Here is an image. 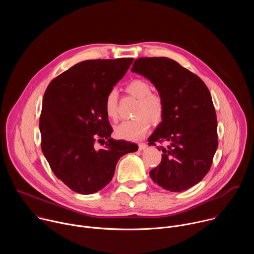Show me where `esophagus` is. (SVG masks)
<instances>
[{
  "mask_svg": "<svg viewBox=\"0 0 254 254\" xmlns=\"http://www.w3.org/2000/svg\"><path fill=\"white\" fill-rule=\"evenodd\" d=\"M146 148H147V143H144V142H139L138 143V150L139 151H143Z\"/></svg>",
  "mask_w": 254,
  "mask_h": 254,
  "instance_id": "34e87169",
  "label": "esophagus"
}]
</instances>
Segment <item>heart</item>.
<instances>
[{"mask_svg":"<svg viewBox=\"0 0 254 254\" xmlns=\"http://www.w3.org/2000/svg\"><path fill=\"white\" fill-rule=\"evenodd\" d=\"M126 89L130 95L138 99L134 111L136 118L118 125L115 128V133L120 138L138 140L147 133L150 127V121L153 124H158L162 121L165 113V101L159 92L152 91V85L149 81L141 78L129 81ZM118 101L119 93L117 89L113 88L106 93L104 111L107 118L113 122H117L119 118Z\"/></svg>","mask_w":254,"mask_h":254,"instance_id":"b5f03b06","label":"heart"}]
</instances>
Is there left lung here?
I'll list each match as a JSON object with an SVG mask.
<instances>
[{"mask_svg":"<svg viewBox=\"0 0 254 254\" xmlns=\"http://www.w3.org/2000/svg\"><path fill=\"white\" fill-rule=\"evenodd\" d=\"M132 72L148 78L165 101L161 124L149 144L167 140L162 161L150 172L155 183L171 192L188 190L209 172L218 147L212 97L200 77L167 57L135 59Z\"/></svg>","mask_w":254,"mask_h":254,"instance_id":"1","label":"left lung"}]
</instances>
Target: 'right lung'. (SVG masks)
<instances>
[{
  "label": "right lung",
  "mask_w": 254,
  "mask_h": 254,
  "mask_svg": "<svg viewBox=\"0 0 254 254\" xmlns=\"http://www.w3.org/2000/svg\"><path fill=\"white\" fill-rule=\"evenodd\" d=\"M132 61H82L54 78L44 93L41 149L54 175L72 191L88 195L103 189L121 157L138 149L133 142L111 137L113 127L104 111L106 93ZM97 142L104 148H98Z\"/></svg>",
  "instance_id": "obj_1"
}]
</instances>
